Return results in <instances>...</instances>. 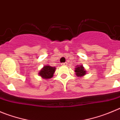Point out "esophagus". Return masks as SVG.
I'll return each instance as SVG.
<instances>
[{"label": "esophagus", "mask_w": 120, "mask_h": 120, "mask_svg": "<svg viewBox=\"0 0 120 120\" xmlns=\"http://www.w3.org/2000/svg\"><path fill=\"white\" fill-rule=\"evenodd\" d=\"M61 65H63V66H67L68 65V63L66 62V63H63L61 64Z\"/></svg>", "instance_id": "34e87169"}]
</instances>
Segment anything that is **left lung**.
<instances>
[{
  "label": "left lung",
  "mask_w": 120,
  "mask_h": 120,
  "mask_svg": "<svg viewBox=\"0 0 120 120\" xmlns=\"http://www.w3.org/2000/svg\"><path fill=\"white\" fill-rule=\"evenodd\" d=\"M76 75L78 77H82L86 75V70L82 65L76 66L75 70Z\"/></svg>",
  "instance_id": "obj_1"
}]
</instances>
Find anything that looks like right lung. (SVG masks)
Returning a JSON list of instances; mask_svg holds the SVG:
<instances>
[{"instance_id": "right-lung-1", "label": "right lung", "mask_w": 120, "mask_h": 120, "mask_svg": "<svg viewBox=\"0 0 120 120\" xmlns=\"http://www.w3.org/2000/svg\"><path fill=\"white\" fill-rule=\"evenodd\" d=\"M55 70V67H52L50 65L44 66L39 71L38 75L44 79H50L53 76Z\"/></svg>"}]
</instances>
